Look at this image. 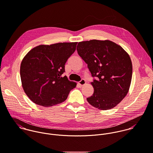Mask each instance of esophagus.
I'll return each mask as SVG.
<instances>
[{"mask_svg": "<svg viewBox=\"0 0 153 153\" xmlns=\"http://www.w3.org/2000/svg\"><path fill=\"white\" fill-rule=\"evenodd\" d=\"M79 84L81 86H83L84 85H85L86 84V81H85V79H82L79 82Z\"/></svg>", "mask_w": 153, "mask_h": 153, "instance_id": "1", "label": "esophagus"}]
</instances>
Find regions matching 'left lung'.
Wrapping results in <instances>:
<instances>
[{"instance_id": "left-lung-1", "label": "left lung", "mask_w": 153, "mask_h": 153, "mask_svg": "<svg viewBox=\"0 0 153 153\" xmlns=\"http://www.w3.org/2000/svg\"><path fill=\"white\" fill-rule=\"evenodd\" d=\"M77 51L94 78V92L88 102L101 110L114 108L125 97L131 85L132 65L129 55L109 40L80 42Z\"/></svg>"}]
</instances>
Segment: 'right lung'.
Segmentation results:
<instances>
[{
    "label": "right lung",
    "mask_w": 153,
    "mask_h": 153,
    "mask_svg": "<svg viewBox=\"0 0 153 153\" xmlns=\"http://www.w3.org/2000/svg\"><path fill=\"white\" fill-rule=\"evenodd\" d=\"M77 42L41 45L22 60L20 74L23 89L36 105L50 107L62 103L76 83L65 76V64L74 53Z\"/></svg>",
    "instance_id": "right-lung-1"
}]
</instances>
